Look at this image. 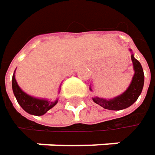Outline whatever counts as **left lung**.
Wrapping results in <instances>:
<instances>
[{"mask_svg":"<svg viewBox=\"0 0 155 155\" xmlns=\"http://www.w3.org/2000/svg\"><path fill=\"white\" fill-rule=\"evenodd\" d=\"M130 51L131 52V49H130ZM131 61L133 64L134 75L127 89L123 94L113 99H103L96 96L93 98V101L96 104L108 110H122L129 107L138 100L144 86L145 76L140 62L135 59L133 54H131ZM90 91L93 92L91 86Z\"/></svg>","mask_w":155,"mask_h":155,"instance_id":"8db88e82","label":"left lung"}]
</instances>
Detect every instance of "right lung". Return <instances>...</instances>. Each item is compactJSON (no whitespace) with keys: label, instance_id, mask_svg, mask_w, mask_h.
<instances>
[{"label":"right lung","instance_id":"right-lung-1","mask_svg":"<svg viewBox=\"0 0 155 155\" xmlns=\"http://www.w3.org/2000/svg\"><path fill=\"white\" fill-rule=\"evenodd\" d=\"M12 89H13V93L17 99L18 104L21 106V107L25 112H27L30 115L43 116L53 107L56 105L58 102V99L52 101L48 99H43V98L40 99V98L31 96L25 92H24L17 84L16 78H15V71L12 77Z\"/></svg>","mask_w":155,"mask_h":155}]
</instances>
